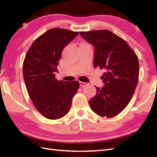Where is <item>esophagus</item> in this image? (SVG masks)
I'll list each match as a JSON object with an SVG mask.
<instances>
[{
	"label": "esophagus",
	"instance_id": "1",
	"mask_svg": "<svg viewBox=\"0 0 157 157\" xmlns=\"http://www.w3.org/2000/svg\"><path fill=\"white\" fill-rule=\"evenodd\" d=\"M87 84L86 82H79V85H80V88H83L85 86H86Z\"/></svg>",
	"mask_w": 157,
	"mask_h": 157
}]
</instances>
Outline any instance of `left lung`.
<instances>
[{
    "instance_id": "1",
    "label": "left lung",
    "mask_w": 157,
    "mask_h": 157,
    "mask_svg": "<svg viewBox=\"0 0 157 157\" xmlns=\"http://www.w3.org/2000/svg\"><path fill=\"white\" fill-rule=\"evenodd\" d=\"M94 47V67L105 70L101 78L104 86L96 87V94L89 101L99 116L112 118L127 106L139 78V61L127 42L109 30L80 32Z\"/></svg>"
}]
</instances>
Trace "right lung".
<instances>
[{
  "mask_svg": "<svg viewBox=\"0 0 157 157\" xmlns=\"http://www.w3.org/2000/svg\"><path fill=\"white\" fill-rule=\"evenodd\" d=\"M78 35L67 29H50L33 42L23 64L27 92L39 112L51 120L64 117L79 88L78 81L56 80L57 66L65 47Z\"/></svg>",
  "mask_w": 157,
  "mask_h": 157,
  "instance_id": "right-lung-1",
  "label": "right lung"
}]
</instances>
